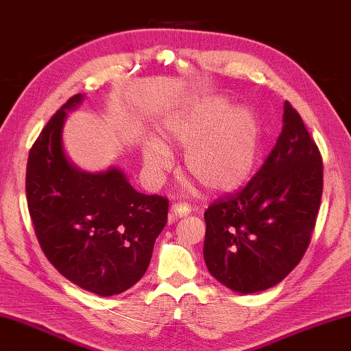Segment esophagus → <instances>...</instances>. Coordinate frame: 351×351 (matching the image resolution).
I'll list each match as a JSON object with an SVG mask.
<instances>
[{
  "label": "esophagus",
  "mask_w": 351,
  "mask_h": 351,
  "mask_svg": "<svg viewBox=\"0 0 351 351\" xmlns=\"http://www.w3.org/2000/svg\"><path fill=\"white\" fill-rule=\"evenodd\" d=\"M191 213V206L186 204H174L171 205L169 217L171 219H177V217H185Z\"/></svg>",
  "instance_id": "obj_1"
}]
</instances>
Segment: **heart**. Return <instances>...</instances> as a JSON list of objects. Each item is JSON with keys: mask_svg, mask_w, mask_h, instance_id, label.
I'll return each mask as SVG.
<instances>
[{"mask_svg": "<svg viewBox=\"0 0 351 351\" xmlns=\"http://www.w3.org/2000/svg\"><path fill=\"white\" fill-rule=\"evenodd\" d=\"M160 141L141 147L143 165L154 180L171 169L169 149H185L183 169L211 193L234 191L250 179L260 154L261 129L255 113L230 108L223 97H206L169 114L160 125Z\"/></svg>", "mask_w": 351, "mask_h": 351, "instance_id": "1", "label": "heart"}]
</instances>
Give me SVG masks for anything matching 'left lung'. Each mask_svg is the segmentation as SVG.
Returning a JSON list of instances; mask_svg holds the SVG:
<instances>
[{"label": "left lung", "instance_id": "obj_1", "mask_svg": "<svg viewBox=\"0 0 351 351\" xmlns=\"http://www.w3.org/2000/svg\"><path fill=\"white\" fill-rule=\"evenodd\" d=\"M324 166L303 119L288 101L272 152L247 186L205 211L204 258L210 274L239 294L278 285L309 245Z\"/></svg>", "mask_w": 351, "mask_h": 351}]
</instances>
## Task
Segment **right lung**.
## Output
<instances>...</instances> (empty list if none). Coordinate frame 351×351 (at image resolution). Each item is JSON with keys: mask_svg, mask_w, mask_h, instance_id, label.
I'll return each instance as SVG.
<instances>
[{"mask_svg": "<svg viewBox=\"0 0 351 351\" xmlns=\"http://www.w3.org/2000/svg\"><path fill=\"white\" fill-rule=\"evenodd\" d=\"M84 97H70L34 143L26 196L51 264L82 289L108 297L145 275L168 221V200L135 191L117 166L87 172L71 162L63 147V125Z\"/></svg>", "mask_w": 351, "mask_h": 351, "instance_id": "right-lung-1", "label": "right lung"}]
</instances>
